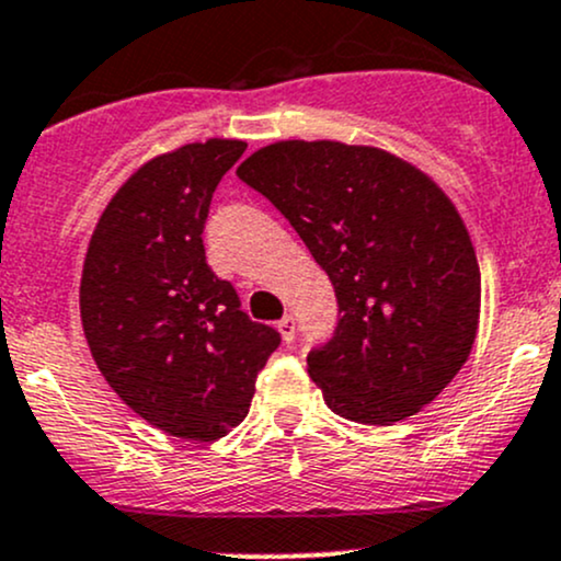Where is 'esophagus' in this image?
Returning a JSON list of instances; mask_svg holds the SVG:
<instances>
[{
    "mask_svg": "<svg viewBox=\"0 0 561 561\" xmlns=\"http://www.w3.org/2000/svg\"><path fill=\"white\" fill-rule=\"evenodd\" d=\"M276 328H279L282 337H285V343H293L295 341V317L293 313H285V317L276 322Z\"/></svg>",
    "mask_w": 561,
    "mask_h": 561,
    "instance_id": "esophagus-1",
    "label": "esophagus"
}]
</instances>
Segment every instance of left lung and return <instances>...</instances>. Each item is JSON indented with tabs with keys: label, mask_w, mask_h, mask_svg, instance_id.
<instances>
[{
	"label": "left lung",
	"mask_w": 561,
	"mask_h": 561,
	"mask_svg": "<svg viewBox=\"0 0 561 561\" xmlns=\"http://www.w3.org/2000/svg\"><path fill=\"white\" fill-rule=\"evenodd\" d=\"M263 194L328 271L337 328L309 351L335 415L391 426L415 415L469 359L479 324L477 252L428 175L337 140H282L244 159Z\"/></svg>",
	"instance_id": "8db88e82"
}]
</instances>
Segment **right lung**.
I'll use <instances>...</instances> for the list:
<instances>
[{
	"mask_svg": "<svg viewBox=\"0 0 561 561\" xmlns=\"http://www.w3.org/2000/svg\"><path fill=\"white\" fill-rule=\"evenodd\" d=\"M244 149L213 138L144 164L98 220L79 287L84 337L111 389L151 426L194 442L248 417L282 343L207 266L202 239L215 188Z\"/></svg>",
	"mask_w": 561,
	"mask_h": 561,
	"instance_id": "add662e5",
	"label": "right lung"
}]
</instances>
